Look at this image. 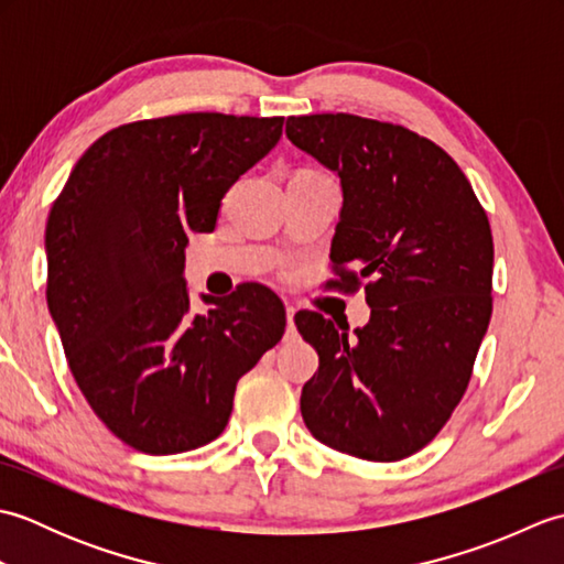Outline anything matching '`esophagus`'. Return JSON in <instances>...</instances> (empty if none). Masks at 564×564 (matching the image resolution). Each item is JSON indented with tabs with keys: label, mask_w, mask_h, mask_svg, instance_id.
Listing matches in <instances>:
<instances>
[{
	"label": "esophagus",
	"mask_w": 564,
	"mask_h": 564,
	"mask_svg": "<svg viewBox=\"0 0 564 564\" xmlns=\"http://www.w3.org/2000/svg\"><path fill=\"white\" fill-rule=\"evenodd\" d=\"M285 317H289V329H293V317H295V305H285Z\"/></svg>",
	"instance_id": "esophagus-1"
}]
</instances>
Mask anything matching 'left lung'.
Listing matches in <instances>:
<instances>
[{
	"mask_svg": "<svg viewBox=\"0 0 564 564\" xmlns=\"http://www.w3.org/2000/svg\"><path fill=\"white\" fill-rule=\"evenodd\" d=\"M285 135L341 182L329 285L370 279L356 337L295 315L319 356L301 394L305 426L334 451L402 460L434 441L470 382L492 317L487 213L451 154L404 126L315 113L291 116Z\"/></svg>",
	"mask_w": 564,
	"mask_h": 564,
	"instance_id": "left-lung-1",
	"label": "left lung"
}]
</instances>
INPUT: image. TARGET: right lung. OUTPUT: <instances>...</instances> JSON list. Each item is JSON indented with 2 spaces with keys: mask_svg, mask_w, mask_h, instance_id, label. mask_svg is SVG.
I'll return each instance as SVG.
<instances>
[{
  "mask_svg": "<svg viewBox=\"0 0 564 564\" xmlns=\"http://www.w3.org/2000/svg\"><path fill=\"white\" fill-rule=\"evenodd\" d=\"M283 118L178 113L118 126L82 154L45 227L47 310L72 376L113 436L150 455L223 434L237 380L283 337L267 285L191 313L188 232L269 154Z\"/></svg>",
  "mask_w": 564,
  "mask_h": 564,
  "instance_id": "obj_1",
  "label": "right lung"
}]
</instances>
